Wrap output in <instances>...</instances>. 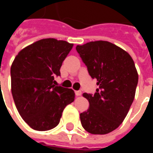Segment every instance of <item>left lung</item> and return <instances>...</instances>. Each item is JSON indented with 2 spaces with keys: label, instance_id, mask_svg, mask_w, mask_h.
I'll return each mask as SVG.
<instances>
[{
  "label": "left lung",
  "instance_id": "1",
  "mask_svg": "<svg viewBox=\"0 0 153 153\" xmlns=\"http://www.w3.org/2000/svg\"><path fill=\"white\" fill-rule=\"evenodd\" d=\"M72 47L65 41L42 39L20 51L12 63L13 99L22 119L35 130L57 126L64 109L74 100L68 83L55 80Z\"/></svg>",
  "mask_w": 153,
  "mask_h": 153
}]
</instances>
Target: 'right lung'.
<instances>
[{"mask_svg":"<svg viewBox=\"0 0 153 153\" xmlns=\"http://www.w3.org/2000/svg\"><path fill=\"white\" fill-rule=\"evenodd\" d=\"M76 50L96 79L98 88L86 97L89 107L80 114L83 128L93 134H106L125 120L134 102L138 75L131 56L106 41L90 42Z\"/></svg>","mask_w":153,"mask_h":153,"instance_id":"1","label":"right lung"}]
</instances>
